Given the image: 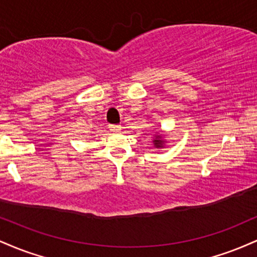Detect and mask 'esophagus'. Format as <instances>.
<instances>
[{"instance_id":"obj_1","label":"esophagus","mask_w":257,"mask_h":257,"mask_svg":"<svg viewBox=\"0 0 257 257\" xmlns=\"http://www.w3.org/2000/svg\"><path fill=\"white\" fill-rule=\"evenodd\" d=\"M108 128H110L111 132H118V131H120V129H122V125H119V124H110V126H108Z\"/></svg>"}]
</instances>
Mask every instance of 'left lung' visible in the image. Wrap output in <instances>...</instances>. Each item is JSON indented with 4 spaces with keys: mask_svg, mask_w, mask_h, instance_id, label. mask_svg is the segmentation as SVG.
Returning <instances> with one entry per match:
<instances>
[{
    "mask_svg": "<svg viewBox=\"0 0 257 257\" xmlns=\"http://www.w3.org/2000/svg\"><path fill=\"white\" fill-rule=\"evenodd\" d=\"M161 138L162 137H157V139H156V140L153 141V143H155V146L156 147H162V145H163V144H164V141L161 140Z\"/></svg>",
    "mask_w": 257,
    "mask_h": 257,
    "instance_id": "obj_1",
    "label": "left lung"
}]
</instances>
